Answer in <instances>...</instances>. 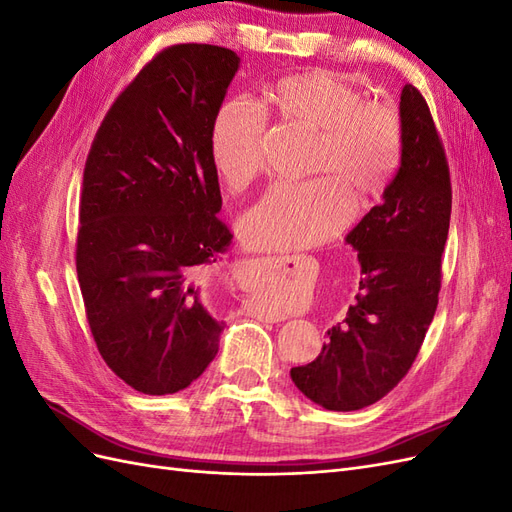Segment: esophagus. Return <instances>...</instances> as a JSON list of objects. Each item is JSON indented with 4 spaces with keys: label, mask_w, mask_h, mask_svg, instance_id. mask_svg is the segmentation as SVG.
I'll return each instance as SVG.
<instances>
[{
    "label": "esophagus",
    "mask_w": 512,
    "mask_h": 512,
    "mask_svg": "<svg viewBox=\"0 0 512 512\" xmlns=\"http://www.w3.org/2000/svg\"><path fill=\"white\" fill-rule=\"evenodd\" d=\"M267 260H273V262H277V265H286V262H292L290 256H277V258H267ZM258 318L267 320V322H280V320H284V314H275V312H271V309L262 307L258 312Z\"/></svg>",
    "instance_id": "34e87169"
}]
</instances>
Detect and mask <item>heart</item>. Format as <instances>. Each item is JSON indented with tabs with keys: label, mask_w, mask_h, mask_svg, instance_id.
I'll return each mask as SVG.
<instances>
[{
	"label": "heart",
	"mask_w": 512,
	"mask_h": 512,
	"mask_svg": "<svg viewBox=\"0 0 512 512\" xmlns=\"http://www.w3.org/2000/svg\"><path fill=\"white\" fill-rule=\"evenodd\" d=\"M267 98L284 121L316 132L312 173L303 183H277L245 213L241 235L254 250H297L335 237L361 205L395 177L404 151L399 108L363 100L361 89L327 70L275 81ZM267 117L250 100L224 102L211 123L209 151L222 181L241 192L265 166Z\"/></svg>",
	"instance_id": "1"
}]
</instances>
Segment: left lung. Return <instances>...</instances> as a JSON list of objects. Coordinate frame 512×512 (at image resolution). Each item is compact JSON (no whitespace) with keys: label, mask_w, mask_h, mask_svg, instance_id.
<instances>
[{"label":"left lung","mask_w":512,"mask_h":512,"mask_svg":"<svg viewBox=\"0 0 512 512\" xmlns=\"http://www.w3.org/2000/svg\"><path fill=\"white\" fill-rule=\"evenodd\" d=\"M404 151L382 203L346 237L361 262L356 303L327 331L316 361L292 367L314 404L350 412L376 404L408 374L438 307L451 224V175L421 91L401 89Z\"/></svg>","instance_id":"obj_1"}]
</instances>
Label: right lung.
<instances>
[{
  "label": "right lung",
  "instance_id": "add662e5",
  "mask_svg": "<svg viewBox=\"0 0 512 512\" xmlns=\"http://www.w3.org/2000/svg\"><path fill=\"white\" fill-rule=\"evenodd\" d=\"M239 61L213 44L160 51L108 108L85 162L76 275L104 363L138 393L185 389L220 348L224 322L196 277L232 241L209 136Z\"/></svg>",
  "mask_w": 512,
  "mask_h": 512
}]
</instances>
